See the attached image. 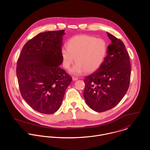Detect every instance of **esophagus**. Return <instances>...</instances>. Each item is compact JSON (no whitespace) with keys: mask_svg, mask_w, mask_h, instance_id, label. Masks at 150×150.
<instances>
[{"mask_svg":"<svg viewBox=\"0 0 150 150\" xmlns=\"http://www.w3.org/2000/svg\"><path fill=\"white\" fill-rule=\"evenodd\" d=\"M72 79L73 81H76L77 80L79 79L77 77H72Z\"/></svg>","mask_w":150,"mask_h":150,"instance_id":"1","label":"esophagus"}]
</instances>
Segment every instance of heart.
Listing matches in <instances>:
<instances>
[{
    "label": "heart",
    "instance_id": "obj_1",
    "mask_svg": "<svg viewBox=\"0 0 150 150\" xmlns=\"http://www.w3.org/2000/svg\"><path fill=\"white\" fill-rule=\"evenodd\" d=\"M106 51V44L102 39L86 35L73 36L67 42V48H61L63 66L68 70L75 61L76 64L70 69L73 74L94 72L103 64Z\"/></svg>",
    "mask_w": 150,
    "mask_h": 150
}]
</instances>
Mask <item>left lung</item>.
<instances>
[{
	"label": "left lung",
	"mask_w": 150,
	"mask_h": 150,
	"mask_svg": "<svg viewBox=\"0 0 150 150\" xmlns=\"http://www.w3.org/2000/svg\"><path fill=\"white\" fill-rule=\"evenodd\" d=\"M111 40L101 66L84 80V98L87 105L103 112L116 105L126 94L130 84V64L124 43L107 32Z\"/></svg>",
	"instance_id": "1"
}]
</instances>
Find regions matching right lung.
I'll use <instances>...</instances> for the list:
<instances>
[{"label": "right lung", "instance_id": "right-lung-1", "mask_svg": "<svg viewBox=\"0 0 150 150\" xmlns=\"http://www.w3.org/2000/svg\"><path fill=\"white\" fill-rule=\"evenodd\" d=\"M64 30L42 32L24 45L16 73L22 97L35 110L45 114L61 107L72 78L59 65Z\"/></svg>", "mask_w": 150, "mask_h": 150}]
</instances>
